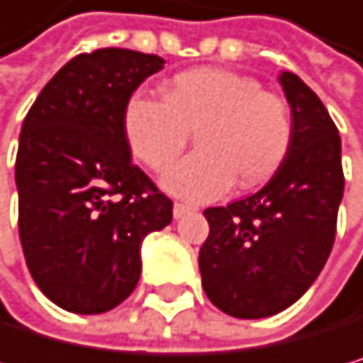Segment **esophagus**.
I'll return each mask as SVG.
<instances>
[{
    "mask_svg": "<svg viewBox=\"0 0 363 363\" xmlns=\"http://www.w3.org/2000/svg\"><path fill=\"white\" fill-rule=\"evenodd\" d=\"M189 211H194V206L183 204V202H176V204H174V218H176V220H178V218H183V216H187Z\"/></svg>",
    "mask_w": 363,
    "mask_h": 363,
    "instance_id": "esophagus-1",
    "label": "esophagus"
}]
</instances>
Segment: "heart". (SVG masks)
<instances>
[{"mask_svg": "<svg viewBox=\"0 0 363 363\" xmlns=\"http://www.w3.org/2000/svg\"><path fill=\"white\" fill-rule=\"evenodd\" d=\"M163 102L133 95L121 128L130 155L163 172L196 133L199 150L165 172V191L196 202L213 200L235 183L257 187L281 167L294 126L287 104L252 78L226 69H189L161 86Z\"/></svg>", "mask_w": 363, "mask_h": 363, "instance_id": "obj_1", "label": "heart"}]
</instances>
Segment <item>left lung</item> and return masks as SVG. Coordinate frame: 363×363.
Returning a JSON list of instances; mask_svg holds the SVG:
<instances>
[{"label": "left lung", "mask_w": 363, "mask_h": 363, "mask_svg": "<svg viewBox=\"0 0 363 363\" xmlns=\"http://www.w3.org/2000/svg\"><path fill=\"white\" fill-rule=\"evenodd\" d=\"M279 82L291 108V147L257 194L206 208L200 274L208 301L233 318L294 305L331 255L344 196L342 141L320 97L291 72Z\"/></svg>", "instance_id": "8db88e82"}]
</instances>
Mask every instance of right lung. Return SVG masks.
Segmentation results:
<instances>
[{"label":"right lung","mask_w":363,"mask_h":363,"mask_svg":"<svg viewBox=\"0 0 363 363\" xmlns=\"http://www.w3.org/2000/svg\"><path fill=\"white\" fill-rule=\"evenodd\" d=\"M165 60L104 48L69 60L23 119L15 180L19 237L38 289L74 313H104L141 274V242L172 200L133 163L123 108Z\"/></svg>","instance_id":"1"}]
</instances>
